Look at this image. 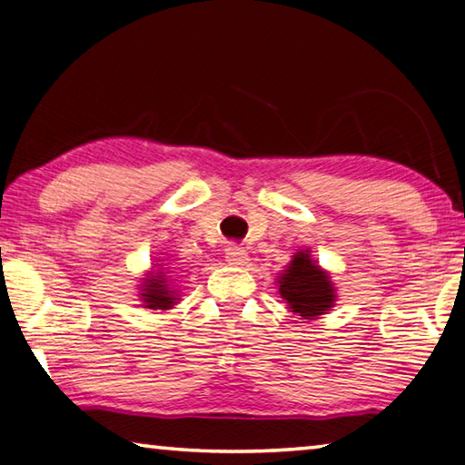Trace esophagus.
I'll use <instances>...</instances> for the list:
<instances>
[{
  "instance_id": "34e87169",
  "label": "esophagus",
  "mask_w": 465,
  "mask_h": 465,
  "mask_svg": "<svg viewBox=\"0 0 465 465\" xmlns=\"http://www.w3.org/2000/svg\"><path fill=\"white\" fill-rule=\"evenodd\" d=\"M225 261L232 266H243L248 262V252L238 246H227L225 248Z\"/></svg>"
}]
</instances>
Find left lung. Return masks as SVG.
<instances>
[{
  "mask_svg": "<svg viewBox=\"0 0 465 465\" xmlns=\"http://www.w3.org/2000/svg\"><path fill=\"white\" fill-rule=\"evenodd\" d=\"M277 282L279 295L289 303V310L303 320H316L336 302L332 281L316 261H312L310 250L297 252Z\"/></svg>",
  "mask_w": 465,
  "mask_h": 465,
  "instance_id": "left-lung-1",
  "label": "left lung"
}]
</instances>
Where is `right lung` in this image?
<instances>
[{"label": "right lung", "mask_w": 465, "mask_h": 465, "mask_svg": "<svg viewBox=\"0 0 465 465\" xmlns=\"http://www.w3.org/2000/svg\"><path fill=\"white\" fill-rule=\"evenodd\" d=\"M160 271H152L149 272V277L143 279V285H141V302L145 305L143 308L149 310H170L172 305L178 302L176 297V291L170 287V281H176V279H170V277H176V271H163L162 264Z\"/></svg>", "instance_id": "obj_1"}]
</instances>
